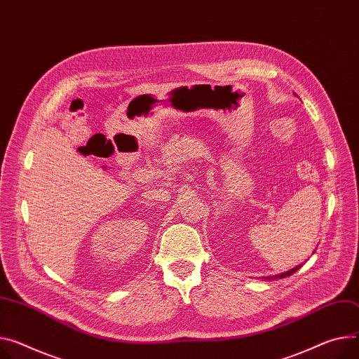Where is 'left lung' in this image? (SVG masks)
I'll return each mask as SVG.
<instances>
[{
    "label": "left lung",
    "mask_w": 359,
    "mask_h": 359,
    "mask_svg": "<svg viewBox=\"0 0 359 359\" xmlns=\"http://www.w3.org/2000/svg\"><path fill=\"white\" fill-rule=\"evenodd\" d=\"M302 267V264H297L296 267L285 271V273H280V274H276V276H267L266 280H276V279H283V278H287V276H292L293 273H296L299 269Z\"/></svg>",
    "instance_id": "8db88e82"
}]
</instances>
